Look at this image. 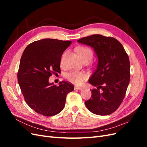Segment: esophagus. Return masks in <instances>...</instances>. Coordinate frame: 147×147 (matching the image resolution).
<instances>
[{"label": "esophagus", "mask_w": 147, "mask_h": 147, "mask_svg": "<svg viewBox=\"0 0 147 147\" xmlns=\"http://www.w3.org/2000/svg\"><path fill=\"white\" fill-rule=\"evenodd\" d=\"M75 90H80V91H82L83 90V88L76 86V87H75Z\"/></svg>", "instance_id": "obj_1"}]
</instances>
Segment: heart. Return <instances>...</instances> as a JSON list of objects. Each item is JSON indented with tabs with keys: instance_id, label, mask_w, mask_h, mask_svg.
<instances>
[{
	"instance_id": "1",
	"label": "heart",
	"mask_w": 147,
	"mask_h": 147,
	"mask_svg": "<svg viewBox=\"0 0 147 147\" xmlns=\"http://www.w3.org/2000/svg\"><path fill=\"white\" fill-rule=\"evenodd\" d=\"M78 55L83 61H90L93 56V53L91 49L88 47H79L77 49ZM63 61V57L61 59V63ZM66 78L68 80L76 85H81L87 78V75L82 71H70L66 75Z\"/></svg>"
}]
</instances>
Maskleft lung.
<instances>
[{
	"label": "left lung",
	"mask_w": 147,
	"mask_h": 147,
	"mask_svg": "<svg viewBox=\"0 0 147 147\" xmlns=\"http://www.w3.org/2000/svg\"><path fill=\"white\" fill-rule=\"evenodd\" d=\"M78 42L92 47L99 63L89 83L96 87L91 90V98L84 102L88 109L98 115L113 113L121 105L130 81V62L118 40L94 34Z\"/></svg>",
	"instance_id": "1"
}]
</instances>
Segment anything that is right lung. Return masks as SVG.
Segmentation results:
<instances>
[{"label":"right lung","instance_id":"right-lung-1","mask_svg":"<svg viewBox=\"0 0 147 147\" xmlns=\"http://www.w3.org/2000/svg\"><path fill=\"white\" fill-rule=\"evenodd\" d=\"M71 41L45 38L27 46L21 57L18 82L24 100L35 112L45 117L53 116L63 110L69 92L74 85L63 81L59 85L49 83L52 74L60 73L63 52Z\"/></svg>","mask_w":147,"mask_h":147}]
</instances>
